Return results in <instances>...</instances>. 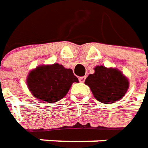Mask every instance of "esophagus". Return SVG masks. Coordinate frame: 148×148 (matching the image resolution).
Listing matches in <instances>:
<instances>
[{
    "mask_svg": "<svg viewBox=\"0 0 148 148\" xmlns=\"http://www.w3.org/2000/svg\"><path fill=\"white\" fill-rule=\"evenodd\" d=\"M86 79V76H81V77H79V80L80 83H84V80Z\"/></svg>",
    "mask_w": 148,
    "mask_h": 148,
    "instance_id": "34e87169",
    "label": "esophagus"
}]
</instances>
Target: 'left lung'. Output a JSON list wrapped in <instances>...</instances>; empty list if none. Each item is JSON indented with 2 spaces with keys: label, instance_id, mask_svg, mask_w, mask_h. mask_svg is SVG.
Masks as SVG:
<instances>
[{
  "label": "left lung",
  "instance_id": "1",
  "mask_svg": "<svg viewBox=\"0 0 148 148\" xmlns=\"http://www.w3.org/2000/svg\"><path fill=\"white\" fill-rule=\"evenodd\" d=\"M95 73L90 74L85 84L92 92L94 97L103 103H111L122 99L129 88L126 76L119 70L104 66H96Z\"/></svg>",
  "mask_w": 148,
  "mask_h": 148
}]
</instances>
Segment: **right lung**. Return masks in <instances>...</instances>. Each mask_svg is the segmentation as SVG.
Segmentation results:
<instances>
[{
    "label": "right lung",
    "instance_id": "1",
    "mask_svg": "<svg viewBox=\"0 0 148 148\" xmlns=\"http://www.w3.org/2000/svg\"><path fill=\"white\" fill-rule=\"evenodd\" d=\"M26 81L32 96L49 103L62 99L72 83L79 82L72 69L59 64L38 66L29 72Z\"/></svg>",
    "mask_w": 148,
    "mask_h": 148
}]
</instances>
